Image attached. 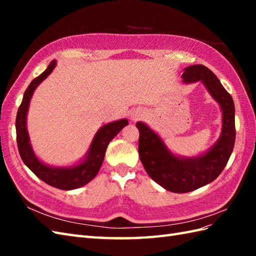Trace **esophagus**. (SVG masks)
<instances>
[{
  "label": "esophagus",
  "mask_w": 256,
  "mask_h": 256,
  "mask_svg": "<svg viewBox=\"0 0 256 256\" xmlns=\"http://www.w3.org/2000/svg\"><path fill=\"white\" fill-rule=\"evenodd\" d=\"M138 116H140V113H133L132 116H131V118H132L133 120H138Z\"/></svg>",
  "instance_id": "1"
}]
</instances>
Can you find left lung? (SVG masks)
I'll use <instances>...</instances> for the list:
<instances>
[{
	"mask_svg": "<svg viewBox=\"0 0 256 256\" xmlns=\"http://www.w3.org/2000/svg\"><path fill=\"white\" fill-rule=\"evenodd\" d=\"M184 84L201 81L222 111L221 135L206 153L197 157H177L154 131L138 122L140 160L148 176L168 192L184 194L210 184L224 170L236 142L234 103L216 76L204 64L184 69Z\"/></svg>",
	"mask_w": 256,
	"mask_h": 256,
	"instance_id": "1",
	"label": "left lung"
}]
</instances>
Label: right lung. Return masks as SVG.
I'll return each instance as SVG.
<instances>
[{
  "mask_svg": "<svg viewBox=\"0 0 256 256\" xmlns=\"http://www.w3.org/2000/svg\"><path fill=\"white\" fill-rule=\"evenodd\" d=\"M55 66L56 60H52L45 72L32 80L28 88L26 89L23 100L18 108V116H16V140H18V148L22 160L38 178L52 187L62 190H72L84 186L96 176L103 160H104L108 143L124 126H126L128 122L126 118H122L103 125L98 130L90 148L86 152V158L78 165L72 167H50L40 162L32 148L26 128V116L30 101L37 86L52 74Z\"/></svg>",
  "mask_w": 256,
  "mask_h": 256,
  "instance_id": "right-lung-1",
  "label": "right lung"
}]
</instances>
